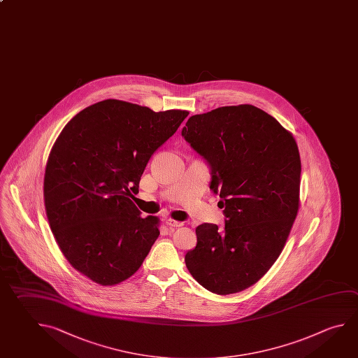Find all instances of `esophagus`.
I'll return each instance as SVG.
<instances>
[{"label":"esophagus","instance_id":"esophagus-1","mask_svg":"<svg viewBox=\"0 0 358 358\" xmlns=\"http://www.w3.org/2000/svg\"><path fill=\"white\" fill-rule=\"evenodd\" d=\"M166 225L169 226V227H181L183 225V222H180V221H176V220L167 219L166 220Z\"/></svg>","mask_w":358,"mask_h":358}]
</instances>
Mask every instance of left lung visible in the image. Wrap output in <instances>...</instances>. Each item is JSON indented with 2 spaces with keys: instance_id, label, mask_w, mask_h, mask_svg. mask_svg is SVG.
Segmentation results:
<instances>
[{
  "instance_id": "obj_1",
  "label": "left lung",
  "mask_w": 358,
  "mask_h": 358,
  "mask_svg": "<svg viewBox=\"0 0 358 358\" xmlns=\"http://www.w3.org/2000/svg\"><path fill=\"white\" fill-rule=\"evenodd\" d=\"M182 136L211 166L225 229L196 227L185 257L194 280L215 294L249 288L275 263L299 210L301 156L293 134L262 109L240 104L189 117Z\"/></svg>"
}]
</instances>
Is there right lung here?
<instances>
[{"label": "right lung", "instance_id": "add662e5", "mask_svg": "<svg viewBox=\"0 0 358 358\" xmlns=\"http://www.w3.org/2000/svg\"><path fill=\"white\" fill-rule=\"evenodd\" d=\"M188 115L107 99L83 109L59 134L46 162L51 231L70 265L112 287L137 271L159 235L157 216L133 203L150 158Z\"/></svg>", "mask_w": 358, "mask_h": 358}]
</instances>
